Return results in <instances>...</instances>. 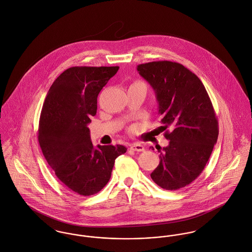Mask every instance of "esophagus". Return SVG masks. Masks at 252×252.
Returning <instances> with one entry per match:
<instances>
[{
	"label": "esophagus",
	"mask_w": 252,
	"mask_h": 252,
	"mask_svg": "<svg viewBox=\"0 0 252 252\" xmlns=\"http://www.w3.org/2000/svg\"><path fill=\"white\" fill-rule=\"evenodd\" d=\"M130 150H132L134 152H143L145 150V148L140 144H132V145H130Z\"/></svg>",
	"instance_id": "34e87169"
}]
</instances>
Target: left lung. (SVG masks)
Here are the masks:
<instances>
[{
	"label": "left lung",
	"instance_id": "8db88e82",
	"mask_svg": "<svg viewBox=\"0 0 252 252\" xmlns=\"http://www.w3.org/2000/svg\"><path fill=\"white\" fill-rule=\"evenodd\" d=\"M137 70L155 91L160 127L170 129L164 134L167 147H157L160 161L151 178L166 190L180 189L202 173L218 141L212 101L201 80L181 63L151 62L138 64Z\"/></svg>",
	"mask_w": 252,
	"mask_h": 252
}]
</instances>
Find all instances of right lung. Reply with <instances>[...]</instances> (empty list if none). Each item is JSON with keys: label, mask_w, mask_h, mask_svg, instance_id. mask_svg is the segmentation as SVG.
I'll return each instance as SVG.
<instances>
[{"label": "right lung", "mask_w": 252, "mask_h": 252, "mask_svg": "<svg viewBox=\"0 0 252 252\" xmlns=\"http://www.w3.org/2000/svg\"><path fill=\"white\" fill-rule=\"evenodd\" d=\"M119 66H73L50 87L39 118L37 138L57 178L82 196L100 191L111 177L122 145L94 147L88 124L96 114L97 95Z\"/></svg>", "instance_id": "add662e5"}]
</instances>
